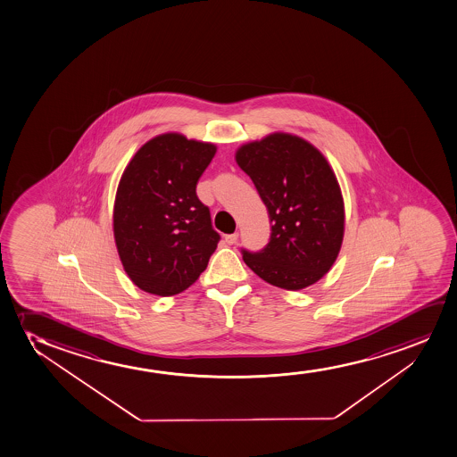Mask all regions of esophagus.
Here are the masks:
<instances>
[{"label":"esophagus","instance_id":"esophagus-1","mask_svg":"<svg viewBox=\"0 0 457 457\" xmlns=\"http://www.w3.org/2000/svg\"><path fill=\"white\" fill-rule=\"evenodd\" d=\"M237 232H234V234H228V236H225V242L228 245H234L236 242H237Z\"/></svg>","mask_w":457,"mask_h":457}]
</instances>
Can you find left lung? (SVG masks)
Returning a JSON list of instances; mask_svg holds the SVG:
<instances>
[{
  "mask_svg": "<svg viewBox=\"0 0 457 457\" xmlns=\"http://www.w3.org/2000/svg\"><path fill=\"white\" fill-rule=\"evenodd\" d=\"M271 221L270 244L244 261L268 284L297 291L324 278L343 245V194L326 156L303 137L276 131L236 152Z\"/></svg>",
  "mask_w": 457,
  "mask_h": 457,
  "instance_id": "left-lung-1",
  "label": "left lung"
}]
</instances>
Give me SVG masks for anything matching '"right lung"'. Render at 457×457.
Returning a JSON list of instances; mask_svg holds the SVG:
<instances>
[{
	"label": "right lung",
	"mask_w": 457,
	"mask_h": 457,
	"mask_svg": "<svg viewBox=\"0 0 457 457\" xmlns=\"http://www.w3.org/2000/svg\"><path fill=\"white\" fill-rule=\"evenodd\" d=\"M217 145L169 131L148 139L119 179L113 234L119 259L137 288L173 296L208 267L220 236L196 196Z\"/></svg>",
	"instance_id": "1"
}]
</instances>
